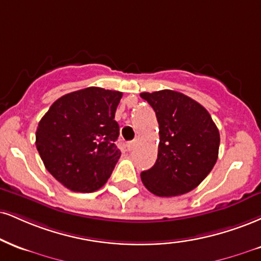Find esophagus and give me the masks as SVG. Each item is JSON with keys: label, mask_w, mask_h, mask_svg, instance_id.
I'll return each mask as SVG.
<instances>
[{"label": "esophagus", "mask_w": 261, "mask_h": 261, "mask_svg": "<svg viewBox=\"0 0 261 261\" xmlns=\"http://www.w3.org/2000/svg\"><path fill=\"white\" fill-rule=\"evenodd\" d=\"M135 146H136V142H135V141H131V142L126 143V148L128 150H133L135 148Z\"/></svg>", "instance_id": "esophagus-1"}]
</instances>
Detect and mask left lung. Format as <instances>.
Segmentation results:
<instances>
[{"mask_svg": "<svg viewBox=\"0 0 261 261\" xmlns=\"http://www.w3.org/2000/svg\"><path fill=\"white\" fill-rule=\"evenodd\" d=\"M154 109L159 124L158 158L141 180L159 197L181 196L196 188L218 161L220 134L202 105L171 90L140 95Z\"/></svg>", "mask_w": 261, "mask_h": 261, "instance_id": "obj_1", "label": "left lung"}]
</instances>
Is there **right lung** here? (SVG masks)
I'll use <instances>...</instances> for the list:
<instances>
[{
  "label": "right lung",
  "instance_id": "1",
  "mask_svg": "<svg viewBox=\"0 0 261 261\" xmlns=\"http://www.w3.org/2000/svg\"><path fill=\"white\" fill-rule=\"evenodd\" d=\"M122 93L87 87L62 96L49 107L36 130V148L46 169L74 192H95L106 184L120 158L115 146V111Z\"/></svg>",
  "mask_w": 261,
  "mask_h": 261
}]
</instances>
